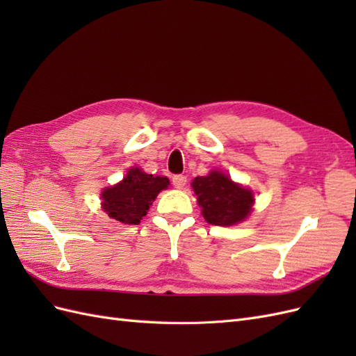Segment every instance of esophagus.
<instances>
[{
    "instance_id": "obj_1",
    "label": "esophagus",
    "mask_w": 356,
    "mask_h": 356,
    "mask_svg": "<svg viewBox=\"0 0 356 356\" xmlns=\"http://www.w3.org/2000/svg\"><path fill=\"white\" fill-rule=\"evenodd\" d=\"M172 182H174L175 188H184L187 184V178L184 175H175L172 178Z\"/></svg>"
}]
</instances>
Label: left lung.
<instances>
[{
  "label": "left lung",
  "mask_w": 356,
  "mask_h": 356,
  "mask_svg": "<svg viewBox=\"0 0 356 356\" xmlns=\"http://www.w3.org/2000/svg\"><path fill=\"white\" fill-rule=\"evenodd\" d=\"M203 218L213 225H233L242 222L252 211V190L236 184L220 170L207 177H196L191 182Z\"/></svg>",
  "instance_id": "obj_1"
}]
</instances>
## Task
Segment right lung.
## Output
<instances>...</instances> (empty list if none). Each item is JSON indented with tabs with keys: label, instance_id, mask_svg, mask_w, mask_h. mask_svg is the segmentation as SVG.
Segmentation results:
<instances>
[{
	"label": "right lung",
	"instance_id": "right-lung-1",
	"mask_svg": "<svg viewBox=\"0 0 356 356\" xmlns=\"http://www.w3.org/2000/svg\"><path fill=\"white\" fill-rule=\"evenodd\" d=\"M168 186L166 177H154L139 168H131L120 182L104 188L102 209L108 217L123 224H139L147 215L149 204H153L159 193Z\"/></svg>",
	"mask_w": 356,
	"mask_h": 356
}]
</instances>
